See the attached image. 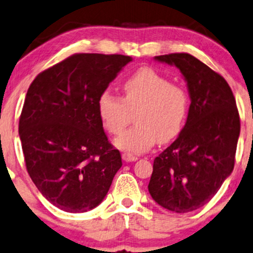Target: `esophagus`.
I'll list each match as a JSON object with an SVG mask.
<instances>
[{
  "label": "esophagus",
  "mask_w": 253,
  "mask_h": 253,
  "mask_svg": "<svg viewBox=\"0 0 253 253\" xmlns=\"http://www.w3.org/2000/svg\"><path fill=\"white\" fill-rule=\"evenodd\" d=\"M122 158H123L124 162H135V161L138 160L136 156H132L130 154H123V155H122Z\"/></svg>",
  "instance_id": "obj_1"
}]
</instances>
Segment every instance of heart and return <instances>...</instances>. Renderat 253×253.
<instances>
[{"label": "heart", "instance_id": "heart-1", "mask_svg": "<svg viewBox=\"0 0 253 253\" xmlns=\"http://www.w3.org/2000/svg\"><path fill=\"white\" fill-rule=\"evenodd\" d=\"M123 98L103 91L97 99V112L103 127L112 135L123 132L136 112L137 126L115 141L130 154H141L156 142L169 143L182 131L189 111V95L179 84L152 68L144 67L122 84Z\"/></svg>", "mask_w": 253, "mask_h": 253}]
</instances>
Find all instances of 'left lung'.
Listing matches in <instances>:
<instances>
[{
  "label": "left lung",
  "mask_w": 253,
  "mask_h": 253,
  "mask_svg": "<svg viewBox=\"0 0 253 253\" xmlns=\"http://www.w3.org/2000/svg\"><path fill=\"white\" fill-rule=\"evenodd\" d=\"M155 60L178 68L191 104L176 141L155 158L148 189L162 208L185 213L207 204L231 174L241 121L231 88L207 64L185 52Z\"/></svg>",
  "instance_id": "obj_1"
}]
</instances>
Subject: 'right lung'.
<instances>
[{
  "mask_svg": "<svg viewBox=\"0 0 253 253\" xmlns=\"http://www.w3.org/2000/svg\"><path fill=\"white\" fill-rule=\"evenodd\" d=\"M130 56L75 54L39 74L28 89L18 133L30 178L67 212L101 204L122 167L108 141L97 99Z\"/></svg>",
  "mask_w": 253,
  "mask_h": 253,
  "instance_id": "right-lung-1",
  "label": "right lung"
}]
</instances>
